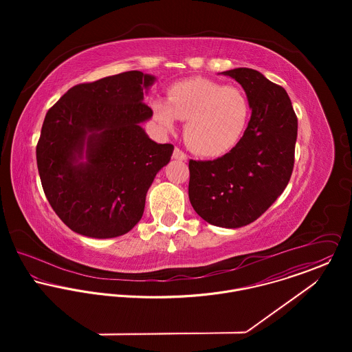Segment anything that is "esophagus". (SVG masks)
Listing matches in <instances>:
<instances>
[{"instance_id": "34e87169", "label": "esophagus", "mask_w": 352, "mask_h": 352, "mask_svg": "<svg viewBox=\"0 0 352 352\" xmlns=\"http://www.w3.org/2000/svg\"><path fill=\"white\" fill-rule=\"evenodd\" d=\"M172 155H173L175 160H180V161L187 160V154L182 151V149H179V148H175V149H173V154H172Z\"/></svg>"}]
</instances>
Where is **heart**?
<instances>
[{
  "instance_id": "obj_1",
  "label": "heart",
  "mask_w": 352,
  "mask_h": 352,
  "mask_svg": "<svg viewBox=\"0 0 352 352\" xmlns=\"http://www.w3.org/2000/svg\"><path fill=\"white\" fill-rule=\"evenodd\" d=\"M158 124L170 131L176 120H187L184 140L204 157H218L232 151L241 140L250 119V101L237 87L191 78L172 85L166 101L151 102Z\"/></svg>"
}]
</instances>
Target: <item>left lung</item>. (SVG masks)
Here are the masks:
<instances>
[{"mask_svg": "<svg viewBox=\"0 0 352 352\" xmlns=\"http://www.w3.org/2000/svg\"><path fill=\"white\" fill-rule=\"evenodd\" d=\"M222 74L244 88L251 120L225 155L190 160L188 197L206 222L236 229L256 221L289 184L298 120L287 92L260 72L239 67Z\"/></svg>", "mask_w": 352, "mask_h": 352, "instance_id": "8db88e82", "label": "left lung"}]
</instances>
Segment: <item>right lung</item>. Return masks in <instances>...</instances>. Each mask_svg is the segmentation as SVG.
Listing matches in <instances>:
<instances>
[{
  "instance_id": "obj_1",
  "label": "right lung",
  "mask_w": 352,
  "mask_h": 352,
  "mask_svg": "<svg viewBox=\"0 0 352 352\" xmlns=\"http://www.w3.org/2000/svg\"><path fill=\"white\" fill-rule=\"evenodd\" d=\"M154 80L131 70L78 84L47 111L36 145L39 176L52 210L73 232L112 239L142 218L146 192L173 153L141 127L153 115L144 89Z\"/></svg>"
}]
</instances>
